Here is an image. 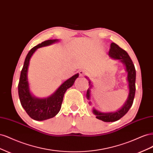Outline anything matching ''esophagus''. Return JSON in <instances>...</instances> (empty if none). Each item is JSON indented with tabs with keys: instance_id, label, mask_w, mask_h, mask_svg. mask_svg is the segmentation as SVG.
Masks as SVG:
<instances>
[{
	"instance_id": "esophagus-1",
	"label": "esophagus",
	"mask_w": 153,
	"mask_h": 153,
	"mask_svg": "<svg viewBox=\"0 0 153 153\" xmlns=\"http://www.w3.org/2000/svg\"><path fill=\"white\" fill-rule=\"evenodd\" d=\"M79 74H80V76H84L87 75V72H86L85 70H83V69H82V70H80L79 71Z\"/></svg>"
}]
</instances>
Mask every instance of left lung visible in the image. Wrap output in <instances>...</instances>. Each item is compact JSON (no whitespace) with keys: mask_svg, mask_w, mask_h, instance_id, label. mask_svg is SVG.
<instances>
[{"mask_svg":"<svg viewBox=\"0 0 153 153\" xmlns=\"http://www.w3.org/2000/svg\"><path fill=\"white\" fill-rule=\"evenodd\" d=\"M109 56L114 59L120 60L126 68V71L128 73L127 80L128 82L129 87V94L128 98L124 103V105L121 108L117 110L116 112H106L103 113L99 111L95 110L94 108L92 110L94 114L96 115V118L101 120L104 122H114L118 121L119 119L123 117L126 114L128 110L131 107L133 103L134 97L135 94V80H136V70L135 66L133 63V61L130 57L129 56L128 53L124 50L120 48L119 46L114 43H112L110 45V48L108 53ZM88 78L87 77H86ZM89 80V79H88ZM91 81L89 80V84L90 85V88L92 87ZM91 90L89 89L87 91V98L89 100Z\"/></svg>","mask_w":153,"mask_h":153,"instance_id":"obj_1","label":"left lung"}]
</instances>
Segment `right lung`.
<instances>
[{
  "instance_id": "add662e5",
  "label": "right lung",
  "mask_w": 153,
  "mask_h": 153,
  "mask_svg": "<svg viewBox=\"0 0 153 153\" xmlns=\"http://www.w3.org/2000/svg\"><path fill=\"white\" fill-rule=\"evenodd\" d=\"M57 41H59L58 39L47 40L32 48L27 55L21 71L18 87L20 103L27 114L36 121H44L52 118L59 113L61 108L64 93L74 84L75 80L78 77V73H77L69 78L48 98H38L31 94L27 73L32 55L38 48L50 45Z\"/></svg>"
}]
</instances>
